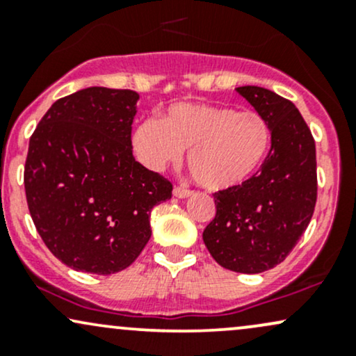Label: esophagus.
<instances>
[{
  "instance_id": "obj_1",
  "label": "esophagus",
  "mask_w": 356,
  "mask_h": 356,
  "mask_svg": "<svg viewBox=\"0 0 356 356\" xmlns=\"http://www.w3.org/2000/svg\"><path fill=\"white\" fill-rule=\"evenodd\" d=\"M191 194H192V191L187 189V187H184V186H175L174 187V195H175V197L186 199V197H189Z\"/></svg>"
}]
</instances>
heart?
<instances>
[{
    "label": "heart",
    "mask_w": 356,
    "mask_h": 356,
    "mask_svg": "<svg viewBox=\"0 0 356 356\" xmlns=\"http://www.w3.org/2000/svg\"><path fill=\"white\" fill-rule=\"evenodd\" d=\"M132 145L138 161L162 170L189 149L187 162L197 181L209 191L234 189L256 174L271 147V129L254 110L181 102L159 120L137 125Z\"/></svg>",
    "instance_id": "obj_1"
}]
</instances>
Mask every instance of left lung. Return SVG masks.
Here are the masks:
<instances>
[{
	"instance_id": "left-lung-1",
	"label": "left lung",
	"mask_w": 356,
	"mask_h": 356,
	"mask_svg": "<svg viewBox=\"0 0 356 356\" xmlns=\"http://www.w3.org/2000/svg\"><path fill=\"white\" fill-rule=\"evenodd\" d=\"M236 90L266 118L271 149L246 182L216 192V218L202 239L222 268L256 275L283 263L312 220L316 147L293 102L252 85Z\"/></svg>"
}]
</instances>
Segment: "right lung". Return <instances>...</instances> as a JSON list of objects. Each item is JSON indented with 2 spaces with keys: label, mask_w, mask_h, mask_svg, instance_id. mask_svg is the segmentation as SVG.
<instances>
[{
  "label": "right lung",
  "mask_w": 356,
  "mask_h": 356,
  "mask_svg": "<svg viewBox=\"0 0 356 356\" xmlns=\"http://www.w3.org/2000/svg\"><path fill=\"white\" fill-rule=\"evenodd\" d=\"M138 93L90 87L51 105L30 137L24 191L36 231L76 271L113 275L149 243L150 211L172 184L138 164Z\"/></svg>",
  "instance_id": "obj_1"
}]
</instances>
